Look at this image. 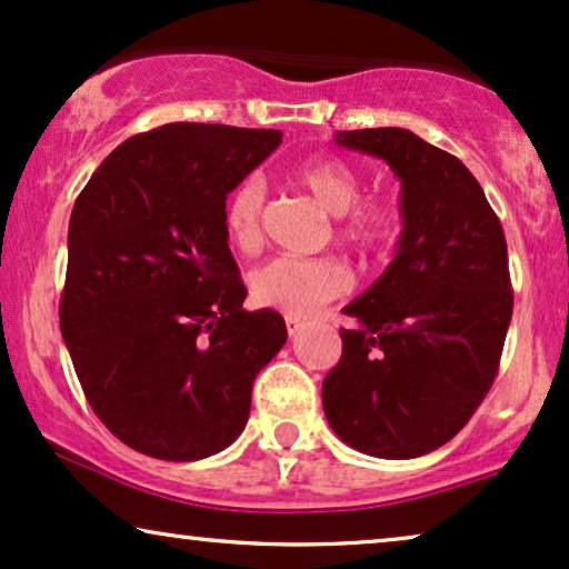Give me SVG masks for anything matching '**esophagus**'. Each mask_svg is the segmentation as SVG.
<instances>
[{"label": "esophagus", "instance_id": "esophagus-1", "mask_svg": "<svg viewBox=\"0 0 569 569\" xmlns=\"http://www.w3.org/2000/svg\"><path fill=\"white\" fill-rule=\"evenodd\" d=\"M286 330H289V336H297V332L305 330V322H301L299 317L286 315Z\"/></svg>", "mask_w": 569, "mask_h": 569}]
</instances>
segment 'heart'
<instances>
[{"mask_svg": "<svg viewBox=\"0 0 569 569\" xmlns=\"http://www.w3.org/2000/svg\"><path fill=\"white\" fill-rule=\"evenodd\" d=\"M297 184L330 216H338L336 239L340 244L377 252L398 233L400 213L388 197H361L363 179L340 158H315L297 169ZM264 206L268 192L260 177L241 179L226 197L223 229L239 252H257L264 239ZM351 272L336 257L280 254L262 262L249 276L252 299L262 307L293 317L315 315L328 301L343 297Z\"/></svg>", "mask_w": 569, "mask_h": 569, "instance_id": "heart-1", "label": "heart"}]
</instances>
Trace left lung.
<instances>
[{
	"mask_svg": "<svg viewBox=\"0 0 569 569\" xmlns=\"http://www.w3.org/2000/svg\"><path fill=\"white\" fill-rule=\"evenodd\" d=\"M400 179L398 252L343 312V353L322 382L336 435L375 458L450 442L487 398L512 317L502 223L471 171L400 127L338 132Z\"/></svg>",
	"mask_w": 569,
	"mask_h": 569,
	"instance_id": "1",
	"label": "left lung"
}]
</instances>
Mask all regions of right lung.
Returning a JSON list of instances; mask_svg holds the SVG:
<instances>
[{"label":"right lung","mask_w":569,"mask_h":569,"mask_svg":"<svg viewBox=\"0 0 569 569\" xmlns=\"http://www.w3.org/2000/svg\"><path fill=\"white\" fill-rule=\"evenodd\" d=\"M278 130L173 121L124 140L78 194L59 325L90 408L127 448L202 460L241 435L260 369L286 343L247 312L226 197Z\"/></svg>","instance_id":"add662e5"}]
</instances>
